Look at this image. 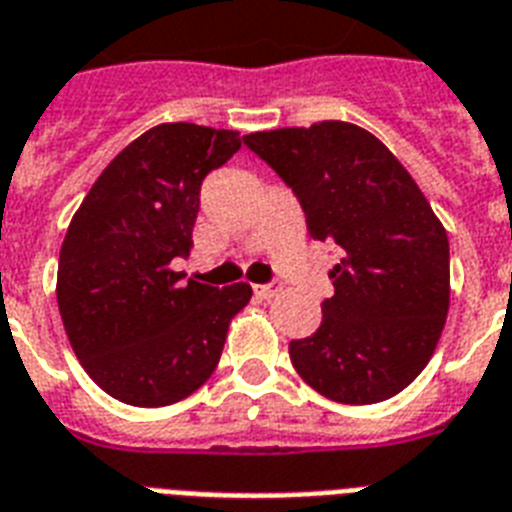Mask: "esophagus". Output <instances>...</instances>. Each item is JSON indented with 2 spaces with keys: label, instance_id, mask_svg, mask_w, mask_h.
I'll list each match as a JSON object with an SVG mask.
<instances>
[{
  "label": "esophagus",
  "instance_id": "34e87169",
  "mask_svg": "<svg viewBox=\"0 0 512 512\" xmlns=\"http://www.w3.org/2000/svg\"><path fill=\"white\" fill-rule=\"evenodd\" d=\"M253 293H256L259 298H275L277 288L275 285H253Z\"/></svg>",
  "mask_w": 512,
  "mask_h": 512
}]
</instances>
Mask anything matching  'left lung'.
I'll use <instances>...</instances> for the list:
<instances>
[{"label":"left lung","instance_id":"1","mask_svg":"<svg viewBox=\"0 0 512 512\" xmlns=\"http://www.w3.org/2000/svg\"><path fill=\"white\" fill-rule=\"evenodd\" d=\"M243 142L293 187L309 235L341 251L322 325L290 341V362L333 402H386L423 372L447 322L444 224L410 171L362 126L320 121Z\"/></svg>","mask_w":512,"mask_h":512}]
</instances>
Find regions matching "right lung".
Segmentation results:
<instances>
[{
    "label": "right lung",
    "instance_id": "right-lung-1",
    "mask_svg": "<svg viewBox=\"0 0 512 512\" xmlns=\"http://www.w3.org/2000/svg\"><path fill=\"white\" fill-rule=\"evenodd\" d=\"M240 150V132L158 124L105 166L73 214L57 264V309L73 354L113 399L166 407L219 365L253 290L171 269L190 256L200 185Z\"/></svg>",
    "mask_w": 512,
    "mask_h": 512
}]
</instances>
